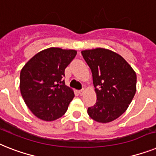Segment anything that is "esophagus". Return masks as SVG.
I'll use <instances>...</instances> for the list:
<instances>
[{"mask_svg":"<svg viewBox=\"0 0 156 156\" xmlns=\"http://www.w3.org/2000/svg\"><path fill=\"white\" fill-rule=\"evenodd\" d=\"M86 92V89H84V88H83V89H81V90H80L79 92V94L80 95V96H82V95H83V94H84V92Z\"/></svg>","mask_w":156,"mask_h":156,"instance_id":"esophagus-1","label":"esophagus"}]
</instances>
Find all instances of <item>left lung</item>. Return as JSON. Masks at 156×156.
Here are the masks:
<instances>
[{"instance_id":"8db88e82","label":"left lung","mask_w":156,"mask_h":156,"mask_svg":"<svg viewBox=\"0 0 156 156\" xmlns=\"http://www.w3.org/2000/svg\"><path fill=\"white\" fill-rule=\"evenodd\" d=\"M92 70L96 103L87 114L99 123H109L125 112L136 92V74L120 55L106 48L83 50Z\"/></svg>"}]
</instances>
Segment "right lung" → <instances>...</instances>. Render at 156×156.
<instances>
[{
    "mask_svg": "<svg viewBox=\"0 0 156 156\" xmlns=\"http://www.w3.org/2000/svg\"><path fill=\"white\" fill-rule=\"evenodd\" d=\"M76 52L73 49L49 48L36 54L22 68L20 93L24 103L37 118L53 121L67 112L75 95L62 78Z\"/></svg>",
    "mask_w": 156,
    "mask_h": 156,
    "instance_id": "1",
    "label": "right lung"
}]
</instances>
